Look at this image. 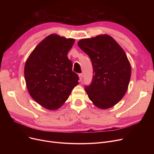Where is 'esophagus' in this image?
Instances as JSON below:
<instances>
[{"mask_svg":"<svg viewBox=\"0 0 154 154\" xmlns=\"http://www.w3.org/2000/svg\"><path fill=\"white\" fill-rule=\"evenodd\" d=\"M79 80H80V81H82V80L83 79V74H79Z\"/></svg>","mask_w":154,"mask_h":154,"instance_id":"esophagus-1","label":"esophagus"}]
</instances>
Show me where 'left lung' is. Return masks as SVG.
I'll return each mask as SVG.
<instances>
[{
  "label": "left lung",
  "mask_w": 154,
  "mask_h": 154,
  "mask_svg": "<svg viewBox=\"0 0 154 154\" xmlns=\"http://www.w3.org/2000/svg\"><path fill=\"white\" fill-rule=\"evenodd\" d=\"M77 44L92 63V82L85 88L88 98L101 109L114 106L124 97L131 77V66L125 52L107 34L83 38Z\"/></svg>",
  "instance_id": "left-lung-1"
}]
</instances>
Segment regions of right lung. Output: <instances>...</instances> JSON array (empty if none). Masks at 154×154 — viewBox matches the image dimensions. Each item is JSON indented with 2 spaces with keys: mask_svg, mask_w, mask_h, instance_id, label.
<instances>
[{
  "mask_svg": "<svg viewBox=\"0 0 154 154\" xmlns=\"http://www.w3.org/2000/svg\"><path fill=\"white\" fill-rule=\"evenodd\" d=\"M75 42L72 38L53 34L46 37L27 58L24 76L30 95L42 107L59 109L79 84L67 54Z\"/></svg>",
  "mask_w": 154,
  "mask_h": 154,
  "instance_id": "1",
  "label": "right lung"
}]
</instances>
